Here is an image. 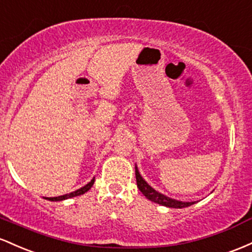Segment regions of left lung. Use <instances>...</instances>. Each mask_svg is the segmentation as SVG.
Wrapping results in <instances>:
<instances>
[{"instance_id": "left-lung-1", "label": "left lung", "mask_w": 252, "mask_h": 252, "mask_svg": "<svg viewBox=\"0 0 252 252\" xmlns=\"http://www.w3.org/2000/svg\"><path fill=\"white\" fill-rule=\"evenodd\" d=\"M135 180H137L138 188H139V190L144 194V196H145L146 199H149L150 201L158 203V205H162V206H165V207H170V208H185L195 203V201L187 202V201H180V200H176V199H171V197L166 196V195L159 193V191L156 190V189L152 188L151 186H150L149 183L143 179V176L140 175L139 170H138L137 164H135Z\"/></svg>"}]
</instances>
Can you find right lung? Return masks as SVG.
I'll return each instance as SVG.
<instances>
[{
	"mask_svg": "<svg viewBox=\"0 0 252 252\" xmlns=\"http://www.w3.org/2000/svg\"><path fill=\"white\" fill-rule=\"evenodd\" d=\"M95 182V177H93V180L90 181L89 183H87L84 187H82L80 189H77V190L75 191H71V193L69 194H64V195H61V196H55V197H45V199H47L49 201H63V200H66V199H70V197H75V196H78V195H82L84 193H87V191L89 190L90 188L93 187V185H94Z\"/></svg>",
	"mask_w": 252,
	"mask_h": 252,
	"instance_id": "right-lung-1",
	"label": "right lung"
}]
</instances>
